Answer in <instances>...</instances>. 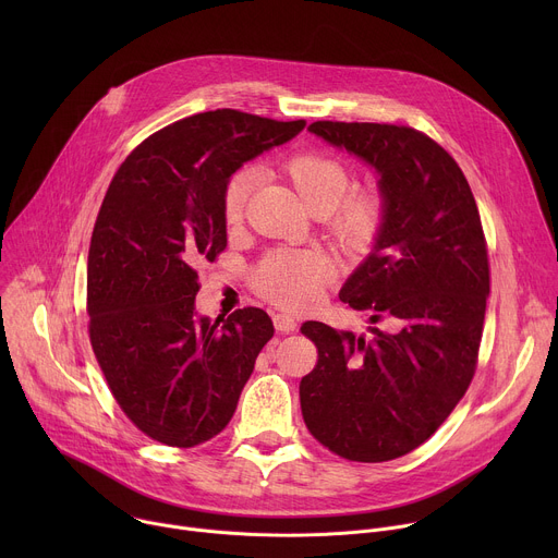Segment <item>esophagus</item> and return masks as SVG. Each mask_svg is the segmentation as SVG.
<instances>
[{
    "instance_id": "1",
    "label": "esophagus",
    "mask_w": 558,
    "mask_h": 558,
    "mask_svg": "<svg viewBox=\"0 0 558 558\" xmlns=\"http://www.w3.org/2000/svg\"><path fill=\"white\" fill-rule=\"evenodd\" d=\"M274 327L278 333H291L295 331V320L289 313H274Z\"/></svg>"
}]
</instances>
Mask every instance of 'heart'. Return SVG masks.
Returning <instances> with one entry per match:
<instances>
[{
  "label": "heart",
  "mask_w": 558,
  "mask_h": 558,
  "mask_svg": "<svg viewBox=\"0 0 558 558\" xmlns=\"http://www.w3.org/2000/svg\"><path fill=\"white\" fill-rule=\"evenodd\" d=\"M284 172L302 203L323 214L336 243L351 254L368 252L386 220V198L379 187L349 190L351 172L340 156L325 149H302L287 158ZM256 174L252 168L235 170L222 190L225 222L235 227L245 218ZM336 265L320 250H278L263 258L254 271V289L284 308L313 304L333 280Z\"/></svg>",
  "instance_id": "1"
}]
</instances>
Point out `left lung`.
Instances as JSON below:
<instances>
[{"instance_id": "8db88e82", "label": "left lung", "mask_w": 558, "mask_h": 558, "mask_svg": "<svg viewBox=\"0 0 558 558\" xmlns=\"http://www.w3.org/2000/svg\"><path fill=\"white\" fill-rule=\"evenodd\" d=\"M308 130L379 174L386 220L340 300L364 311L368 338L304 323L317 364L300 381L308 433L362 463L422 446L465 395L480 357L488 245L454 158L409 125L315 121Z\"/></svg>"}]
</instances>
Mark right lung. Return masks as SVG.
<instances>
[{"instance_id":"add662e5","label":"right lung","mask_w":558,"mask_h":558,"mask_svg":"<svg viewBox=\"0 0 558 558\" xmlns=\"http://www.w3.org/2000/svg\"><path fill=\"white\" fill-rule=\"evenodd\" d=\"M304 125L229 108L181 119L134 147L106 192L88 252V333L117 404L154 441L216 437L274 338L256 306L196 320V269L227 247V179Z\"/></svg>"}]
</instances>
